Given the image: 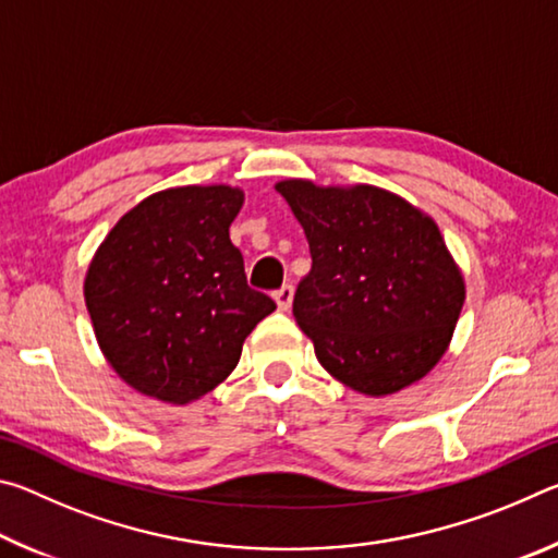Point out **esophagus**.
<instances>
[{"instance_id":"34e87169","label":"esophagus","mask_w":558,"mask_h":558,"mask_svg":"<svg viewBox=\"0 0 558 558\" xmlns=\"http://www.w3.org/2000/svg\"><path fill=\"white\" fill-rule=\"evenodd\" d=\"M292 295H295V290H292V286H282L280 290L272 292V298H276V302H278V310H282V313H288L290 305H292Z\"/></svg>"}]
</instances>
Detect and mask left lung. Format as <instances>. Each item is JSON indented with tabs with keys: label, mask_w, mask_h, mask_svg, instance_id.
<instances>
[{
	"label": "left lung",
	"mask_w": 558,
	"mask_h": 558,
	"mask_svg": "<svg viewBox=\"0 0 558 558\" xmlns=\"http://www.w3.org/2000/svg\"><path fill=\"white\" fill-rule=\"evenodd\" d=\"M307 235L313 268L292 315L317 362L349 389L389 396L440 362L465 280L430 216L372 184H276Z\"/></svg>",
	"instance_id": "obj_1"
}]
</instances>
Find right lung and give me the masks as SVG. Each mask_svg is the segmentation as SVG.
Returning a JSON list of instances; mask_svg holds the SVG:
<instances>
[{
	"instance_id": "right-lung-1",
	"label": "right lung",
	"mask_w": 558,
	"mask_h": 558,
	"mask_svg": "<svg viewBox=\"0 0 558 558\" xmlns=\"http://www.w3.org/2000/svg\"><path fill=\"white\" fill-rule=\"evenodd\" d=\"M239 186H174L112 226L83 295L108 364L132 389L167 403L202 399L229 376L245 337L276 310L248 288L229 229Z\"/></svg>"
}]
</instances>
